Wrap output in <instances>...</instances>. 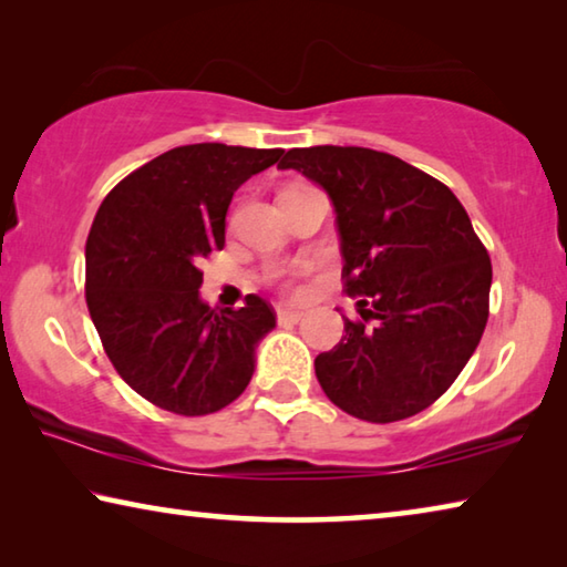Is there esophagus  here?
Masks as SVG:
<instances>
[{"mask_svg": "<svg viewBox=\"0 0 567 567\" xmlns=\"http://www.w3.org/2000/svg\"><path fill=\"white\" fill-rule=\"evenodd\" d=\"M305 318L302 310H295V307H280L277 310V322L282 324V328H292V324H297Z\"/></svg>", "mask_w": 567, "mask_h": 567, "instance_id": "esophagus-1", "label": "esophagus"}]
</instances>
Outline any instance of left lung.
Masks as SVG:
<instances>
[{
  "label": "left lung",
  "instance_id": "left-lung-1",
  "mask_svg": "<svg viewBox=\"0 0 567 567\" xmlns=\"http://www.w3.org/2000/svg\"><path fill=\"white\" fill-rule=\"evenodd\" d=\"M277 167L328 192L344 292L362 320L315 358L334 405L368 422L417 415L473 358L487 322L493 265L443 182L368 147L290 150Z\"/></svg>",
  "mask_w": 567,
  "mask_h": 567
}]
</instances>
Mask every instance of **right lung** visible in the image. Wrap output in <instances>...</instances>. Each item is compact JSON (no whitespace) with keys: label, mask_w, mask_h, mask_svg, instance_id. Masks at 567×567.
Masks as SVG:
<instances>
[{"label":"right lung","mask_w":567,"mask_h":567,"mask_svg":"<svg viewBox=\"0 0 567 567\" xmlns=\"http://www.w3.org/2000/svg\"><path fill=\"white\" fill-rule=\"evenodd\" d=\"M282 150L185 145L114 187L87 237V307L110 362L152 405L209 415L243 395L255 350L275 328L262 297L215 312L199 297V262L225 245L237 187Z\"/></svg>","instance_id":"right-lung-1"}]
</instances>
